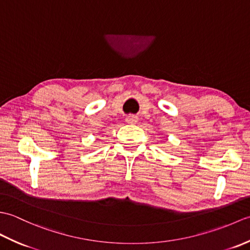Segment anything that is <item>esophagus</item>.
<instances>
[{"label":"esophagus","mask_w":250,"mask_h":250,"mask_svg":"<svg viewBox=\"0 0 250 250\" xmlns=\"http://www.w3.org/2000/svg\"><path fill=\"white\" fill-rule=\"evenodd\" d=\"M125 121L128 122V124H136L137 122V117L134 116V115H131V116H128L125 118Z\"/></svg>","instance_id":"34e87169"}]
</instances>
